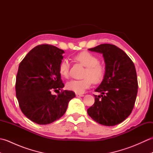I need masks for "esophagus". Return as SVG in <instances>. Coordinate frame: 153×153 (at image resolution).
<instances>
[{
    "mask_svg": "<svg viewBox=\"0 0 153 153\" xmlns=\"http://www.w3.org/2000/svg\"><path fill=\"white\" fill-rule=\"evenodd\" d=\"M83 95L82 94H76V97H83Z\"/></svg>",
    "mask_w": 153,
    "mask_h": 153,
    "instance_id": "34e87169",
    "label": "esophagus"
}]
</instances>
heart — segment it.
I'll return each instance as SVG.
<instances>
[{
    "label": "heart",
    "instance_id": "1",
    "mask_svg": "<svg viewBox=\"0 0 153 153\" xmlns=\"http://www.w3.org/2000/svg\"><path fill=\"white\" fill-rule=\"evenodd\" d=\"M74 60L85 67L82 79H74L68 82L67 88L76 93H83L91 85L98 84L104 79L105 75V67L99 63V58L89 52H82L74 56ZM70 64L67 60L60 62L58 66L59 73L62 76L67 77L69 76Z\"/></svg>",
    "mask_w": 153,
    "mask_h": 153
}]
</instances>
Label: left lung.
Masks as SVG:
<instances>
[{
	"instance_id": "left-lung-1",
	"label": "left lung",
	"mask_w": 153,
	"mask_h": 153,
	"mask_svg": "<svg viewBox=\"0 0 153 153\" xmlns=\"http://www.w3.org/2000/svg\"><path fill=\"white\" fill-rule=\"evenodd\" d=\"M89 51L102 54L106 64L102 83L95 89V103L87 109L96 122L112 126L130 115L137 94L138 82L135 67L124 51L111 44H101Z\"/></svg>"
}]
</instances>
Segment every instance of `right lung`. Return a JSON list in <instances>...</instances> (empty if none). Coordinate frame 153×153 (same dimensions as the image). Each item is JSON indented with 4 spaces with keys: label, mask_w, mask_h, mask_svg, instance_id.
Returning <instances> with one entry per match:
<instances>
[{
    "label": "right lung",
    "mask_w": 153,
    "mask_h": 153,
    "mask_svg": "<svg viewBox=\"0 0 153 153\" xmlns=\"http://www.w3.org/2000/svg\"><path fill=\"white\" fill-rule=\"evenodd\" d=\"M64 53L53 45H40L29 52L19 65L16 94L19 108L38 124H48L60 118L70 100L76 97L72 91H62L58 96L51 93L64 87L58 70Z\"/></svg>",
    "instance_id": "1"
}]
</instances>
